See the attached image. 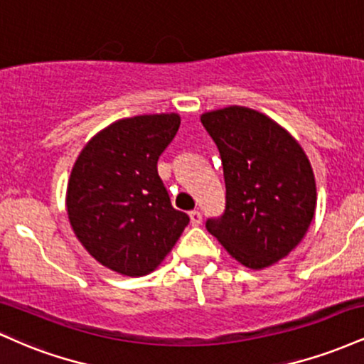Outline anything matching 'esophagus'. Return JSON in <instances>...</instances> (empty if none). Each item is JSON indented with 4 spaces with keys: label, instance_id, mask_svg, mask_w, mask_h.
I'll use <instances>...</instances> for the list:
<instances>
[{
    "label": "esophagus",
    "instance_id": "obj_1",
    "mask_svg": "<svg viewBox=\"0 0 364 364\" xmlns=\"http://www.w3.org/2000/svg\"><path fill=\"white\" fill-rule=\"evenodd\" d=\"M190 223H191V225L202 224V214H200L198 210H191L190 212Z\"/></svg>",
    "mask_w": 364,
    "mask_h": 364
}]
</instances>
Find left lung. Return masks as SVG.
Wrapping results in <instances>:
<instances>
[{
	"label": "left lung",
	"instance_id": "left-lung-1",
	"mask_svg": "<svg viewBox=\"0 0 364 364\" xmlns=\"http://www.w3.org/2000/svg\"><path fill=\"white\" fill-rule=\"evenodd\" d=\"M223 161L225 210L207 231L253 270L287 257L310 228L316 186L310 161L269 116L243 106L202 114Z\"/></svg>",
	"mask_w": 364,
	"mask_h": 364
}]
</instances>
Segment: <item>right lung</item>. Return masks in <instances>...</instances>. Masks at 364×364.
Returning <instances> with one entry per match:
<instances>
[{
    "mask_svg": "<svg viewBox=\"0 0 364 364\" xmlns=\"http://www.w3.org/2000/svg\"><path fill=\"white\" fill-rule=\"evenodd\" d=\"M181 118H124L92 136L75 161L66 210L75 236L99 263L140 277L161 265L190 217L171 205L157 161Z\"/></svg>",
    "mask_w": 364,
    "mask_h": 364,
    "instance_id": "obj_1",
    "label": "right lung"
}]
</instances>
